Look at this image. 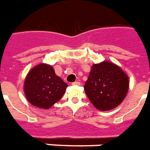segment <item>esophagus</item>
Instances as JSON below:
<instances>
[{
  "instance_id": "34e87169",
  "label": "esophagus",
  "mask_w": 150,
  "mask_h": 150,
  "mask_svg": "<svg viewBox=\"0 0 150 150\" xmlns=\"http://www.w3.org/2000/svg\"><path fill=\"white\" fill-rule=\"evenodd\" d=\"M72 85H74V86H80L81 83L79 81H74V82L72 83Z\"/></svg>"
}]
</instances>
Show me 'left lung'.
Masks as SVG:
<instances>
[{
	"instance_id": "1",
	"label": "left lung",
	"mask_w": 150,
	"mask_h": 150,
	"mask_svg": "<svg viewBox=\"0 0 150 150\" xmlns=\"http://www.w3.org/2000/svg\"><path fill=\"white\" fill-rule=\"evenodd\" d=\"M129 81L123 70L113 63L94 64L84 90L94 107L109 111L119 106L128 93Z\"/></svg>"
}]
</instances>
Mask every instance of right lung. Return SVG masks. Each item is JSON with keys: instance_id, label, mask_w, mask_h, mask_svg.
Wrapping results in <instances>:
<instances>
[{"instance_id": "1", "label": "right lung", "mask_w": 150, "mask_h": 150, "mask_svg": "<svg viewBox=\"0 0 150 150\" xmlns=\"http://www.w3.org/2000/svg\"><path fill=\"white\" fill-rule=\"evenodd\" d=\"M67 87L68 85L56 76L52 67L41 64L28 73L24 91L30 103L48 109L62 98Z\"/></svg>"}]
</instances>
